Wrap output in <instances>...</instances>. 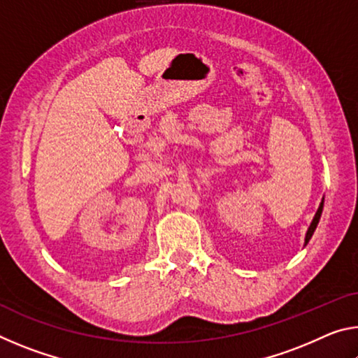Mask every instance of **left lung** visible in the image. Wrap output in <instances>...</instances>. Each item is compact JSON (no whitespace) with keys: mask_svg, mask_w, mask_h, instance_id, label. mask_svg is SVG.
I'll return each instance as SVG.
<instances>
[{"mask_svg":"<svg viewBox=\"0 0 358 358\" xmlns=\"http://www.w3.org/2000/svg\"><path fill=\"white\" fill-rule=\"evenodd\" d=\"M322 208H324V202L320 203V207H319V210H317V213H316V216H314V220H313V222H311L310 229H308V232H306V238H305V245L308 243V241L311 240L313 234H314V230H316V227H317L319 220H320V215H322Z\"/></svg>","mask_w":358,"mask_h":358,"instance_id":"8db88e82","label":"left lung"}]
</instances>
